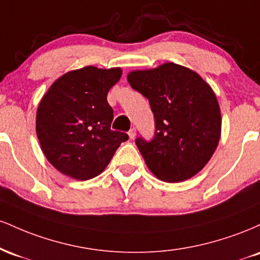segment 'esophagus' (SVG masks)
I'll use <instances>...</instances> for the list:
<instances>
[{"instance_id":"esophagus-1","label":"esophagus","mask_w":260,"mask_h":260,"mask_svg":"<svg viewBox=\"0 0 260 260\" xmlns=\"http://www.w3.org/2000/svg\"><path fill=\"white\" fill-rule=\"evenodd\" d=\"M128 136H129V138L131 139H133L134 137H136V128H131L129 129V132H128Z\"/></svg>"}]
</instances>
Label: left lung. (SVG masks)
I'll list each match as a JSON object with an SVG mask.
<instances>
[{
    "instance_id": "obj_1",
    "label": "left lung",
    "mask_w": 260,
    "mask_h": 260,
    "mask_svg": "<svg viewBox=\"0 0 260 260\" xmlns=\"http://www.w3.org/2000/svg\"><path fill=\"white\" fill-rule=\"evenodd\" d=\"M150 104L153 139H136L147 166L160 180L181 182L198 174L219 144L221 115L216 96L199 74L183 66L161 64L127 77Z\"/></svg>"
}]
</instances>
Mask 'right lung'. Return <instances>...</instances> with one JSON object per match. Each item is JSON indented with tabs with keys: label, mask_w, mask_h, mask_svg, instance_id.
I'll return each mask as SVG.
<instances>
[{
	"label": "right lung",
	"mask_w": 260,
	"mask_h": 260,
	"mask_svg": "<svg viewBox=\"0 0 260 260\" xmlns=\"http://www.w3.org/2000/svg\"><path fill=\"white\" fill-rule=\"evenodd\" d=\"M121 68L88 67L58 78L37 112V134L46 159L59 172L79 181L105 170L123 132L111 129L113 110L107 92L121 78Z\"/></svg>",
	"instance_id": "add662e5"
}]
</instances>
